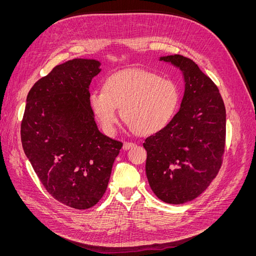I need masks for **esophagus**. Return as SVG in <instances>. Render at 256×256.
<instances>
[{
	"mask_svg": "<svg viewBox=\"0 0 256 256\" xmlns=\"http://www.w3.org/2000/svg\"><path fill=\"white\" fill-rule=\"evenodd\" d=\"M134 146H136V144L134 142H125V143H124V145H122V148L125 150H127L132 148V147H134Z\"/></svg>",
	"mask_w": 256,
	"mask_h": 256,
	"instance_id": "34e87169",
	"label": "esophagus"
}]
</instances>
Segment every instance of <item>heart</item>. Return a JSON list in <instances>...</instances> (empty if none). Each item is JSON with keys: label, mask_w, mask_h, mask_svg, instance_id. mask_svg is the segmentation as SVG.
I'll list each match as a JSON object with an SVG mask.
<instances>
[{"label": "heart", "mask_w": 256, "mask_h": 256, "mask_svg": "<svg viewBox=\"0 0 256 256\" xmlns=\"http://www.w3.org/2000/svg\"><path fill=\"white\" fill-rule=\"evenodd\" d=\"M180 102L176 84L138 68L125 69L111 74L104 90L90 94V106L106 134H114L120 110L130 128L136 134L148 136L164 129Z\"/></svg>", "instance_id": "heart-1"}]
</instances>
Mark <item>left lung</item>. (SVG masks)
Wrapping results in <instances>:
<instances>
[{
	"mask_svg": "<svg viewBox=\"0 0 256 256\" xmlns=\"http://www.w3.org/2000/svg\"><path fill=\"white\" fill-rule=\"evenodd\" d=\"M180 67L184 78L180 109L168 125L145 138L146 176L161 200L184 204L203 193L223 162L226 112L219 88L192 60L160 58Z\"/></svg>",
	"mask_w": 256,
	"mask_h": 256,
	"instance_id": "1",
	"label": "left lung"
}]
</instances>
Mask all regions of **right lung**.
Segmentation results:
<instances>
[{
	"instance_id": "right-lung-1",
	"label": "right lung",
	"mask_w": 256,
	"mask_h": 256,
	"mask_svg": "<svg viewBox=\"0 0 256 256\" xmlns=\"http://www.w3.org/2000/svg\"><path fill=\"white\" fill-rule=\"evenodd\" d=\"M74 58L54 67L28 92L21 142L40 182L60 203L88 209L104 196L122 143L102 134L88 86L102 69Z\"/></svg>"
}]
</instances>
